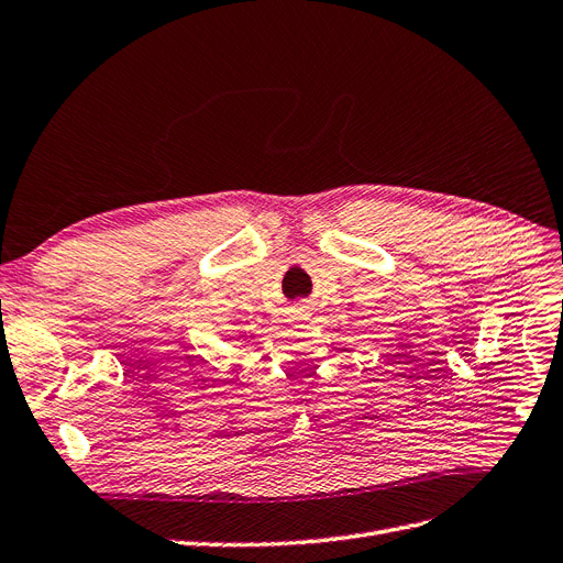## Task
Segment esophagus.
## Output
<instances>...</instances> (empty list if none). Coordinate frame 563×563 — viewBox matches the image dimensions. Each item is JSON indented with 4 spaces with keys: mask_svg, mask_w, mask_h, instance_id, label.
I'll list each match as a JSON object with an SVG mask.
<instances>
[{
    "mask_svg": "<svg viewBox=\"0 0 563 563\" xmlns=\"http://www.w3.org/2000/svg\"><path fill=\"white\" fill-rule=\"evenodd\" d=\"M288 317H291L288 321H308V319L312 317V312H310V305H305V302L294 305V308H291V314H288Z\"/></svg>",
    "mask_w": 563,
    "mask_h": 563,
    "instance_id": "esophagus-1",
    "label": "esophagus"
}]
</instances>
